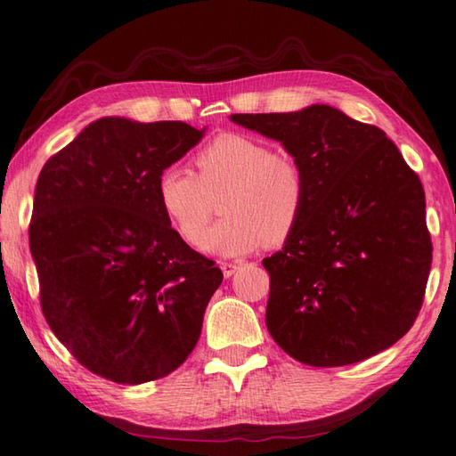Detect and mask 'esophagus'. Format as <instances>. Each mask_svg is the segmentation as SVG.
<instances>
[{
    "instance_id": "obj_1",
    "label": "esophagus",
    "mask_w": 456,
    "mask_h": 456,
    "mask_svg": "<svg viewBox=\"0 0 456 456\" xmlns=\"http://www.w3.org/2000/svg\"><path fill=\"white\" fill-rule=\"evenodd\" d=\"M220 268H222L224 276L230 278V276H232V274L236 273V270H238V265H236V262H222Z\"/></svg>"
}]
</instances>
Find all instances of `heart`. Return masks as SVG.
Returning <instances> with one entry per match:
<instances>
[{
  "instance_id": "obj_1",
  "label": "heart",
  "mask_w": 456,
  "mask_h": 456,
  "mask_svg": "<svg viewBox=\"0 0 456 456\" xmlns=\"http://www.w3.org/2000/svg\"><path fill=\"white\" fill-rule=\"evenodd\" d=\"M196 175L167 167L158 175L156 200L183 242L196 246L216 200L222 220L202 248L238 256L260 244L276 248L297 232L306 210V174L297 159L244 134H220L191 158Z\"/></svg>"
}]
</instances>
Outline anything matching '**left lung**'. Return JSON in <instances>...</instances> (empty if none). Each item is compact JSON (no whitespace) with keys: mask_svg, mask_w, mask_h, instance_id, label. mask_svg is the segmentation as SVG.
Here are the masks:
<instances>
[{"mask_svg":"<svg viewBox=\"0 0 456 456\" xmlns=\"http://www.w3.org/2000/svg\"><path fill=\"white\" fill-rule=\"evenodd\" d=\"M306 174V210L270 274L268 332L294 361L345 366L411 330L433 262L425 190L393 140L330 106L234 114Z\"/></svg>","mask_w":456,"mask_h":456,"instance_id":"left-lung-1","label":"left lung"}]
</instances>
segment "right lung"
Instances as JSON below:
<instances>
[{"label": "right lung", "instance_id": "1", "mask_svg": "<svg viewBox=\"0 0 456 456\" xmlns=\"http://www.w3.org/2000/svg\"><path fill=\"white\" fill-rule=\"evenodd\" d=\"M202 134L102 118L39 172L29 250L42 313L79 364L118 385L178 369L222 284L216 262L175 234L156 200L158 175Z\"/></svg>", "mask_w": 456, "mask_h": 456}]
</instances>
